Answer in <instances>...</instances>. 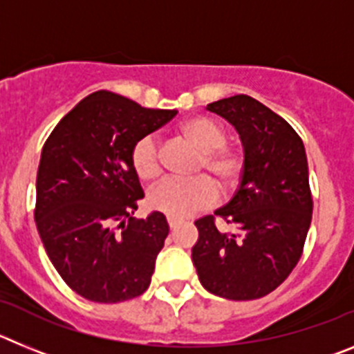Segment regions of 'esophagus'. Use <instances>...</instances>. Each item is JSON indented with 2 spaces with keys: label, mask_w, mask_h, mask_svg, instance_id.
I'll return each mask as SVG.
<instances>
[{
  "label": "esophagus",
  "mask_w": 354,
  "mask_h": 354,
  "mask_svg": "<svg viewBox=\"0 0 354 354\" xmlns=\"http://www.w3.org/2000/svg\"><path fill=\"white\" fill-rule=\"evenodd\" d=\"M179 225H180V221L174 220V218H168V227H170V230H175V228L179 227Z\"/></svg>",
  "instance_id": "obj_1"
}]
</instances>
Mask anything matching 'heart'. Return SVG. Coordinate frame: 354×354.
Listing matches in <instances>:
<instances>
[{"label": "heart", "instance_id": "1", "mask_svg": "<svg viewBox=\"0 0 354 354\" xmlns=\"http://www.w3.org/2000/svg\"><path fill=\"white\" fill-rule=\"evenodd\" d=\"M180 133L200 150L196 170L209 174L223 192L239 183L245 167L243 156L227 145V129L221 124L207 117H195L184 122ZM131 167L142 180H152L161 174V150L154 136H143L134 143ZM208 178L198 175L187 180L171 177L161 180L149 192V205L168 218L184 220L214 204L218 189Z\"/></svg>", "mask_w": 354, "mask_h": 354}]
</instances>
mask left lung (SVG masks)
Returning a JSON list of instances; mask_svg holds the SVG:
<instances>
[{"label": "left lung", "instance_id": "left-lung-1", "mask_svg": "<svg viewBox=\"0 0 354 354\" xmlns=\"http://www.w3.org/2000/svg\"><path fill=\"white\" fill-rule=\"evenodd\" d=\"M207 109L236 127L245 167L232 200L195 221L193 264L209 292L257 299L277 289L301 259L314 209L305 145L280 115L245 93ZM216 217L236 230L220 233Z\"/></svg>", "mask_w": 354, "mask_h": 354}]
</instances>
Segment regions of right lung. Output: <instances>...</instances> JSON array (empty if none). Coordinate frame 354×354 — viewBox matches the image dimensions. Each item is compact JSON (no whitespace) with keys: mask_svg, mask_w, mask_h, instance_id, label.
Instances as JSON below:
<instances>
[{"mask_svg":"<svg viewBox=\"0 0 354 354\" xmlns=\"http://www.w3.org/2000/svg\"><path fill=\"white\" fill-rule=\"evenodd\" d=\"M175 115L99 90L74 106L44 143L37 230L64 282L84 299L120 303L150 286L170 228L158 211L133 218L143 189L131 149Z\"/></svg>","mask_w":354,"mask_h":354,"instance_id":"add662e5","label":"right lung"}]
</instances>
